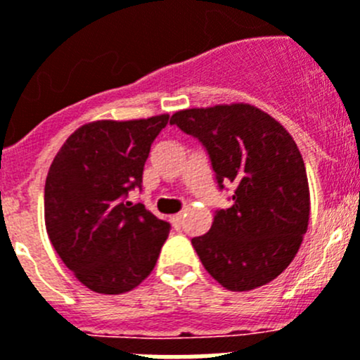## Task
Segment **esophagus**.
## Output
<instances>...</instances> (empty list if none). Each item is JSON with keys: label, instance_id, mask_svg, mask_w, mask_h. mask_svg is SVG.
Listing matches in <instances>:
<instances>
[{"label": "esophagus", "instance_id": "34e87169", "mask_svg": "<svg viewBox=\"0 0 360 360\" xmlns=\"http://www.w3.org/2000/svg\"><path fill=\"white\" fill-rule=\"evenodd\" d=\"M172 221H174V224H177V226H179V224L183 223V214L172 215Z\"/></svg>", "mask_w": 360, "mask_h": 360}]
</instances>
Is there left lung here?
<instances>
[{
	"label": "left lung",
	"instance_id": "left-lung-1",
	"mask_svg": "<svg viewBox=\"0 0 360 360\" xmlns=\"http://www.w3.org/2000/svg\"><path fill=\"white\" fill-rule=\"evenodd\" d=\"M172 124L198 137L232 206L217 210L210 232L192 245L206 271L230 292H248L279 277L293 261L310 221L302 155L288 130L248 103L186 108Z\"/></svg>",
	"mask_w": 360,
	"mask_h": 360
}]
</instances>
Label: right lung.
<instances>
[{
  "instance_id": "1",
  "label": "right lung",
  "mask_w": 360,
  "mask_h": 360,
  "mask_svg": "<svg viewBox=\"0 0 360 360\" xmlns=\"http://www.w3.org/2000/svg\"><path fill=\"white\" fill-rule=\"evenodd\" d=\"M170 115L99 120L70 134L45 183L49 239L76 279L92 292L120 295L154 270L170 224L124 201L141 188L150 146Z\"/></svg>"
}]
</instances>
